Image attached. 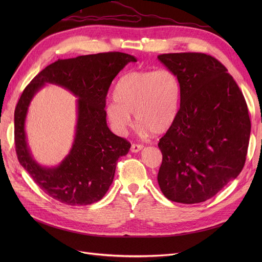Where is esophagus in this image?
<instances>
[{
	"instance_id": "1",
	"label": "esophagus",
	"mask_w": 262,
	"mask_h": 262,
	"mask_svg": "<svg viewBox=\"0 0 262 262\" xmlns=\"http://www.w3.org/2000/svg\"><path fill=\"white\" fill-rule=\"evenodd\" d=\"M142 148H143V145H141V144H132L130 150L133 153H138Z\"/></svg>"
}]
</instances>
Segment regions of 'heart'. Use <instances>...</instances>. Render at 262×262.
I'll list each match as a JSON object with an SVG mask.
<instances>
[{"mask_svg":"<svg viewBox=\"0 0 262 262\" xmlns=\"http://www.w3.org/2000/svg\"><path fill=\"white\" fill-rule=\"evenodd\" d=\"M182 87L178 77L168 69L132 71L116 84L114 100L107 103V119L116 132L125 133L132 116L142 134L167 133L177 118Z\"/></svg>","mask_w":262,"mask_h":262,"instance_id":"b5f03b06","label":"heart"}]
</instances>
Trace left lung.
I'll return each instance as SVG.
<instances>
[{
	"instance_id": "left-lung-1",
	"label": "left lung",
	"mask_w": 262,
	"mask_h": 262,
	"mask_svg": "<svg viewBox=\"0 0 262 262\" xmlns=\"http://www.w3.org/2000/svg\"><path fill=\"white\" fill-rule=\"evenodd\" d=\"M180 79L181 107L159 140L157 181L168 200L196 204L214 196L242 171L251 135L244 96L227 69L210 55L157 57Z\"/></svg>"
}]
</instances>
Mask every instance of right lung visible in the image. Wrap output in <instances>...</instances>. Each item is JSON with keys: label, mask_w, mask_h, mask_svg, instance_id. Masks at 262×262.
<instances>
[{"label": "right lung", "mask_w": 262, "mask_h": 262, "mask_svg": "<svg viewBox=\"0 0 262 262\" xmlns=\"http://www.w3.org/2000/svg\"><path fill=\"white\" fill-rule=\"evenodd\" d=\"M135 56L120 52L58 59L26 86L15 110V143L21 166L45 193L67 205H90L102 200L113 184L117 161L130 143L107 126L106 95L110 84ZM47 83L60 85L78 98L75 140L56 167L37 163L25 133V121L34 94Z\"/></svg>", "instance_id": "1"}]
</instances>
